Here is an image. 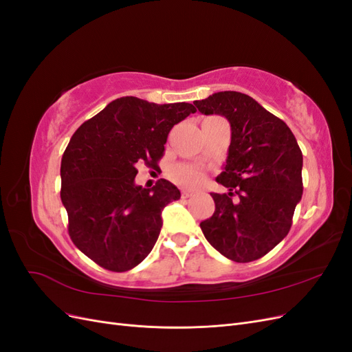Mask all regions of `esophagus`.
<instances>
[{"label": "esophagus", "mask_w": 352, "mask_h": 352, "mask_svg": "<svg viewBox=\"0 0 352 352\" xmlns=\"http://www.w3.org/2000/svg\"><path fill=\"white\" fill-rule=\"evenodd\" d=\"M190 197H192V192H190V190H182V198L184 199L190 198Z\"/></svg>", "instance_id": "1"}]
</instances>
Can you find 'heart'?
Instances as JSON below:
<instances>
[{
	"instance_id": "1",
	"label": "heart",
	"mask_w": 352,
	"mask_h": 352,
	"mask_svg": "<svg viewBox=\"0 0 352 352\" xmlns=\"http://www.w3.org/2000/svg\"><path fill=\"white\" fill-rule=\"evenodd\" d=\"M172 177L180 185L192 186L201 180V172L194 166L177 164L172 168Z\"/></svg>"
}]
</instances>
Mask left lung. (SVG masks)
I'll list each match as a JSON object with an SVG mask.
<instances>
[{
	"mask_svg": "<svg viewBox=\"0 0 352 352\" xmlns=\"http://www.w3.org/2000/svg\"><path fill=\"white\" fill-rule=\"evenodd\" d=\"M194 104L202 114L225 116L232 131L226 164L216 179L229 192L211 194L216 210L199 223L201 230L226 258L258 260L292 226L302 197V153L286 123L247 94L223 91Z\"/></svg>",
	"mask_w": 352,
	"mask_h": 352,
	"instance_id": "1",
	"label": "left lung"
}]
</instances>
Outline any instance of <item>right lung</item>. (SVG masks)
<instances>
[{"mask_svg":"<svg viewBox=\"0 0 352 352\" xmlns=\"http://www.w3.org/2000/svg\"><path fill=\"white\" fill-rule=\"evenodd\" d=\"M195 111L189 102L123 97L73 133L61 158L60 197L73 243L101 267L131 270L154 248L162 211L180 190L166 179L151 189L136 186V163L157 167L168 132Z\"/></svg>","mask_w":352,"mask_h":352,"instance_id":"1","label":"right lung"}]
</instances>
